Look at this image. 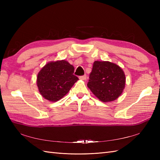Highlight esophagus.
<instances>
[{"instance_id":"1","label":"esophagus","mask_w":160,"mask_h":160,"mask_svg":"<svg viewBox=\"0 0 160 160\" xmlns=\"http://www.w3.org/2000/svg\"><path fill=\"white\" fill-rule=\"evenodd\" d=\"M79 78H80V80H86V79H87V75H84V76H80Z\"/></svg>"}]
</instances>
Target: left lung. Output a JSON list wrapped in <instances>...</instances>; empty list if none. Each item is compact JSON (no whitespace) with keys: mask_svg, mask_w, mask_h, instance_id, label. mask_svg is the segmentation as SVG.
<instances>
[{"mask_svg":"<svg viewBox=\"0 0 160 160\" xmlns=\"http://www.w3.org/2000/svg\"><path fill=\"white\" fill-rule=\"evenodd\" d=\"M125 82L124 71L116 64L108 61H95L87 87L100 100L108 102L120 96Z\"/></svg>","mask_w":160,"mask_h":160,"instance_id":"obj_1","label":"left lung"}]
</instances>
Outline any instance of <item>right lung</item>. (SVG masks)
<instances>
[{"mask_svg":"<svg viewBox=\"0 0 160 160\" xmlns=\"http://www.w3.org/2000/svg\"><path fill=\"white\" fill-rule=\"evenodd\" d=\"M73 72V66L66 60L48 62L37 76L36 82L40 93L51 102L60 100L78 80Z\"/></svg>","mask_w":160,"mask_h":160,"instance_id":"1","label":"right lung"}]
</instances>
